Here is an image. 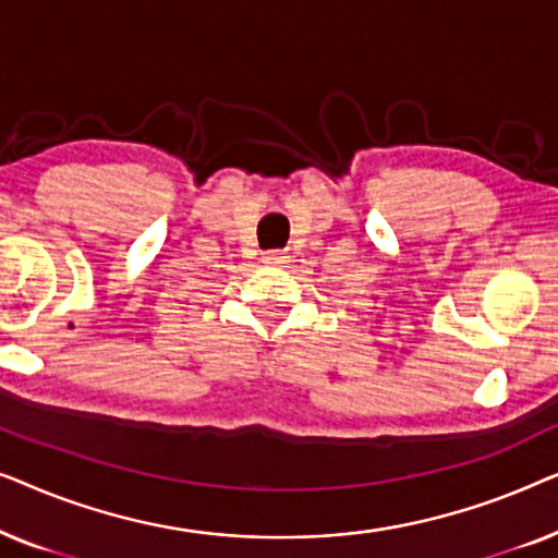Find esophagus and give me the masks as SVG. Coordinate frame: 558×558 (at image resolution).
<instances>
[{"instance_id": "esophagus-1", "label": "esophagus", "mask_w": 558, "mask_h": 558, "mask_svg": "<svg viewBox=\"0 0 558 558\" xmlns=\"http://www.w3.org/2000/svg\"><path fill=\"white\" fill-rule=\"evenodd\" d=\"M287 262V256L281 254V251H266L264 254V264H269V266H281Z\"/></svg>"}]
</instances>
